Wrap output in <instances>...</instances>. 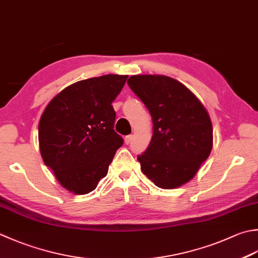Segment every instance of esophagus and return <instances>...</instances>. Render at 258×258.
<instances>
[{
    "label": "esophagus",
    "mask_w": 258,
    "mask_h": 258,
    "mask_svg": "<svg viewBox=\"0 0 258 258\" xmlns=\"http://www.w3.org/2000/svg\"><path fill=\"white\" fill-rule=\"evenodd\" d=\"M132 139H133V135H132V134L126 135V136H125V139H124V141H125V144H130V143H131V141H132Z\"/></svg>",
    "instance_id": "obj_1"
}]
</instances>
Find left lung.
<instances>
[{
  "label": "left lung",
  "instance_id": "obj_1",
  "mask_svg": "<svg viewBox=\"0 0 258 258\" xmlns=\"http://www.w3.org/2000/svg\"><path fill=\"white\" fill-rule=\"evenodd\" d=\"M127 84L152 116V140L138 156L143 173L162 189L188 182L213 148L208 112L184 85L166 76H132Z\"/></svg>",
  "mask_w": 258,
  "mask_h": 258
}]
</instances>
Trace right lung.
<instances>
[{"mask_svg":"<svg viewBox=\"0 0 258 258\" xmlns=\"http://www.w3.org/2000/svg\"><path fill=\"white\" fill-rule=\"evenodd\" d=\"M126 75H105L75 83L48 104L39 122L44 164L76 195L96 189L124 141L114 131L112 106Z\"/></svg>","mask_w":258,"mask_h":258,"instance_id":"add662e5","label":"right lung"}]
</instances>
